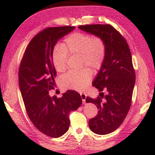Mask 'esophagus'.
Returning <instances> with one entry per match:
<instances>
[{"instance_id":"obj_1","label":"esophagus","mask_w":155,"mask_h":155,"mask_svg":"<svg viewBox=\"0 0 155 155\" xmlns=\"http://www.w3.org/2000/svg\"><path fill=\"white\" fill-rule=\"evenodd\" d=\"M80 97H81V98H82V101H83V104L85 103L87 95H86L85 94H84V93H81V94H80Z\"/></svg>"}]
</instances>
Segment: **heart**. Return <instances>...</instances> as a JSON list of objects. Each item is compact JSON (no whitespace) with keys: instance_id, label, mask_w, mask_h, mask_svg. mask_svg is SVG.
I'll use <instances>...</instances> for the list:
<instances>
[{"instance_id":"obj_1","label":"heart","mask_w":155,"mask_h":155,"mask_svg":"<svg viewBox=\"0 0 155 155\" xmlns=\"http://www.w3.org/2000/svg\"><path fill=\"white\" fill-rule=\"evenodd\" d=\"M107 44L100 37L90 34L74 32L65 38L62 47L54 48L52 54L53 65L58 72L66 69L68 54L80 55L81 67H90L94 71L102 67L107 56ZM92 71L84 68L80 71H70L62 79L63 85L68 89L82 91L90 83Z\"/></svg>"}]
</instances>
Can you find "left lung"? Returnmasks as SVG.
I'll use <instances>...</instances> for the list:
<instances>
[{
  "instance_id": "8db88e82",
  "label": "left lung",
  "mask_w": 155,
  "mask_h": 155,
  "mask_svg": "<svg viewBox=\"0 0 155 155\" xmlns=\"http://www.w3.org/2000/svg\"><path fill=\"white\" fill-rule=\"evenodd\" d=\"M78 27L101 37L107 44L105 61L92 84L101 92L95 99L87 97L86 102L93 103L99 109L98 114L89 120L90 130L98 135L109 134L124 122L132 102L135 73L130 48L125 38L111 25Z\"/></svg>"
}]
</instances>
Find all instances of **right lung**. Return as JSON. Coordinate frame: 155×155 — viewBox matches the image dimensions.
<instances>
[{
    "instance_id": "add662e5",
    "label": "right lung",
    "mask_w": 155,
    "mask_h": 155,
    "mask_svg": "<svg viewBox=\"0 0 155 155\" xmlns=\"http://www.w3.org/2000/svg\"><path fill=\"white\" fill-rule=\"evenodd\" d=\"M75 27H47L32 38L19 68V85L25 109L34 126L51 137L62 136L70 126L69 114L82 104L80 94L68 90L63 97L49 96L56 87V69L52 63L55 44Z\"/></svg>"
}]
</instances>
